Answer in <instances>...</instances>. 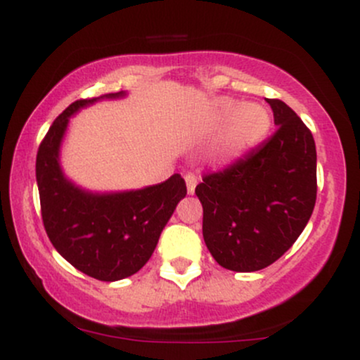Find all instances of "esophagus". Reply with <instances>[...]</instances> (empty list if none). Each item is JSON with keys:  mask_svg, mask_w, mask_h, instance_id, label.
Listing matches in <instances>:
<instances>
[{"mask_svg": "<svg viewBox=\"0 0 360 360\" xmlns=\"http://www.w3.org/2000/svg\"><path fill=\"white\" fill-rule=\"evenodd\" d=\"M184 181H186V188H188V194H194V189H196V184H198L196 174L188 172V174L184 176Z\"/></svg>", "mask_w": 360, "mask_h": 360, "instance_id": "esophagus-1", "label": "esophagus"}]
</instances>
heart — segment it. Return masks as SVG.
Segmentation results:
<instances>
[{
	"label": "heart",
	"mask_w": 360,
	"mask_h": 360,
	"mask_svg": "<svg viewBox=\"0 0 360 360\" xmlns=\"http://www.w3.org/2000/svg\"><path fill=\"white\" fill-rule=\"evenodd\" d=\"M229 120H232V123L218 147V159L221 160L240 155L247 147L262 139L271 127V117L264 106L240 105L232 100L214 103L213 125L220 127Z\"/></svg>",
	"instance_id": "b5f03b06"
}]
</instances>
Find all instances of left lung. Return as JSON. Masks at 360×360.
<instances>
[{
    "mask_svg": "<svg viewBox=\"0 0 360 360\" xmlns=\"http://www.w3.org/2000/svg\"><path fill=\"white\" fill-rule=\"evenodd\" d=\"M278 130L196 186L203 238L225 269L254 272L276 262L304 230L316 201V147L286 103L267 100Z\"/></svg>",
    "mask_w": 360,
    "mask_h": 360,
    "instance_id": "left-lung-1",
    "label": "left lung"
}]
</instances>
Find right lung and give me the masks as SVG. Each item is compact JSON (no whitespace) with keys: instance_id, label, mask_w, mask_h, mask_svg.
I'll use <instances>...</instances> for the list:
<instances>
[{"instance_id":"obj_1","label":"right lung","mask_w":360,"mask_h":360,"mask_svg":"<svg viewBox=\"0 0 360 360\" xmlns=\"http://www.w3.org/2000/svg\"><path fill=\"white\" fill-rule=\"evenodd\" d=\"M123 96L125 91H120L69 105L49 128L35 164L42 221L52 245L77 271L106 283L125 279L146 266L160 232L186 196L179 174L118 193L86 191L64 176L59 152L69 118L93 103Z\"/></svg>"}]
</instances>
